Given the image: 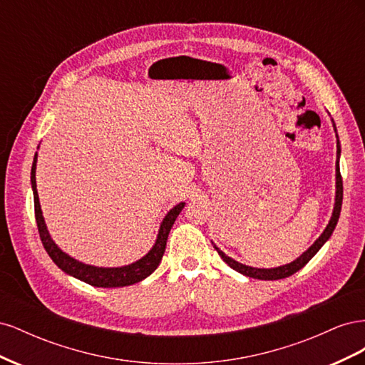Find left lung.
Masks as SVG:
<instances>
[{"label": "left lung", "mask_w": 365, "mask_h": 365, "mask_svg": "<svg viewBox=\"0 0 365 365\" xmlns=\"http://www.w3.org/2000/svg\"><path fill=\"white\" fill-rule=\"evenodd\" d=\"M334 128H335V132H336L335 123H334ZM336 138H338V135H336ZM339 153H341V146H339V140H336V196H335V207H334L332 217H330L329 224H327L326 230L322 233V236H319L314 242V244L309 247L302 254V256L298 257V259H295L294 262H291L288 264H283V267H279V268H271V269L251 268V267H247V264H242V263L233 260L231 257H228L227 254H224L222 251H220L219 248H216V245H215L216 251L219 252V256L222 257V260L228 264L230 268H233L235 271L247 275V277H252V279H259V280H280V279L289 277V275L295 274L297 271H300L304 267V264L315 256V254L318 252V250L326 244L330 236H332L334 230L336 227L338 219H339V213H341V205H342V178H341V173H339Z\"/></svg>", "instance_id": "1"}]
</instances>
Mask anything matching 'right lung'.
Returning a JSON list of instances; mask_svg holds the SVG:
<instances>
[{
    "instance_id": "add662e5",
    "label": "right lung",
    "mask_w": 365,
    "mask_h": 365,
    "mask_svg": "<svg viewBox=\"0 0 365 365\" xmlns=\"http://www.w3.org/2000/svg\"><path fill=\"white\" fill-rule=\"evenodd\" d=\"M36 161H38V153L35 155V158H33V165H31V189H33V200H35V217L38 224V231H39L43 248H46V251L48 252L51 260L56 263L63 272H67L73 275V277L79 279L88 284L97 286V288H121V286L134 284L145 280L158 268V264L163 259V254L165 251V242H168L170 228L176 220V217H178V215L181 213V210L184 208V202L175 205L170 212L165 215L158 231L155 245L152 247V250L146 254L145 257H141L135 263H130L128 267H121V268L91 267V264H85L79 260L70 257L68 254H65L61 248H58V245L54 244L53 239L50 237L47 225L43 222L39 196L36 190V175H35Z\"/></svg>"
}]
</instances>
